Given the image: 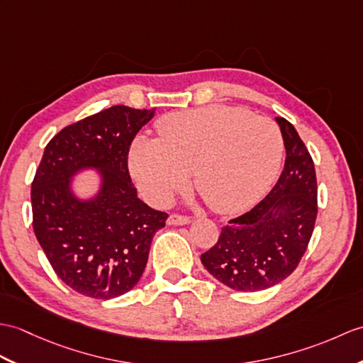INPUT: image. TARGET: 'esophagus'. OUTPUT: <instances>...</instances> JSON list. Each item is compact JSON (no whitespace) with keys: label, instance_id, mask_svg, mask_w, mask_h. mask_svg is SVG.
<instances>
[{"label":"esophagus","instance_id":"esophagus-1","mask_svg":"<svg viewBox=\"0 0 363 363\" xmlns=\"http://www.w3.org/2000/svg\"><path fill=\"white\" fill-rule=\"evenodd\" d=\"M167 223L170 224V225H185V224H190V223H191V220H190L189 216H184V215H176V213H173V215L168 216Z\"/></svg>","mask_w":363,"mask_h":363}]
</instances>
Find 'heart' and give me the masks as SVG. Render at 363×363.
<instances>
[{
    "mask_svg": "<svg viewBox=\"0 0 363 363\" xmlns=\"http://www.w3.org/2000/svg\"><path fill=\"white\" fill-rule=\"evenodd\" d=\"M159 138L139 134L128 150V167L140 193L164 207L195 187L218 213H240L271 187L280 167L281 136L272 121L242 108L204 106L167 114Z\"/></svg>",
    "mask_w": 363,
    "mask_h": 363,
    "instance_id": "1",
    "label": "heart"
}]
</instances>
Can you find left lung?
Masks as SVG:
<instances>
[{"label":"left lung","mask_w":363,"mask_h":363,"mask_svg":"<svg viewBox=\"0 0 363 363\" xmlns=\"http://www.w3.org/2000/svg\"><path fill=\"white\" fill-rule=\"evenodd\" d=\"M286 148L284 168L258 204L221 229L216 244L201 255L207 271L227 288L255 292L283 281L306 252L317 218L313 157L294 125L277 117Z\"/></svg>","instance_id":"8db88e82"}]
</instances>
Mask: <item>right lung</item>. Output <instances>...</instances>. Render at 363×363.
<instances>
[{
  "instance_id": "add662e5",
  "label": "right lung",
  "mask_w": 363,
  "mask_h": 363,
  "mask_svg": "<svg viewBox=\"0 0 363 363\" xmlns=\"http://www.w3.org/2000/svg\"><path fill=\"white\" fill-rule=\"evenodd\" d=\"M155 109L116 105L66 126L49 140L32 182L33 232L50 266L75 292L109 300L131 291L147 266L155 233L168 215L138 198L128 150ZM94 167L103 184L91 200L70 190Z\"/></svg>"
}]
</instances>
